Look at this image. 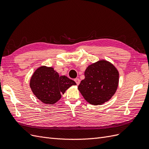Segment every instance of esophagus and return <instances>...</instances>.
<instances>
[{
  "label": "esophagus",
  "mask_w": 149,
  "mask_h": 149,
  "mask_svg": "<svg viewBox=\"0 0 149 149\" xmlns=\"http://www.w3.org/2000/svg\"><path fill=\"white\" fill-rule=\"evenodd\" d=\"M74 81H75V83L77 84V85H79V84H80V79H78V78H76V79H74Z\"/></svg>",
  "instance_id": "esophagus-1"
}]
</instances>
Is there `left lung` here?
I'll list each match as a JSON object with an SVG mask.
<instances>
[{"label":"left lung","mask_w":149,"mask_h":149,"mask_svg":"<svg viewBox=\"0 0 149 149\" xmlns=\"http://www.w3.org/2000/svg\"><path fill=\"white\" fill-rule=\"evenodd\" d=\"M85 79L78 89L85 100L93 105H100L111 98L119 84L117 69L106 60H100L87 67Z\"/></svg>","instance_id":"1"}]
</instances>
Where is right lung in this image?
<instances>
[{
	"label": "right lung",
	"instance_id": "add662e5",
	"mask_svg": "<svg viewBox=\"0 0 149 149\" xmlns=\"http://www.w3.org/2000/svg\"><path fill=\"white\" fill-rule=\"evenodd\" d=\"M76 83L65 75L59 76L53 68L41 66L31 76L30 86L38 99L45 104H54L61 94Z\"/></svg>",
	"mask_w": 149,
	"mask_h": 149
}]
</instances>
